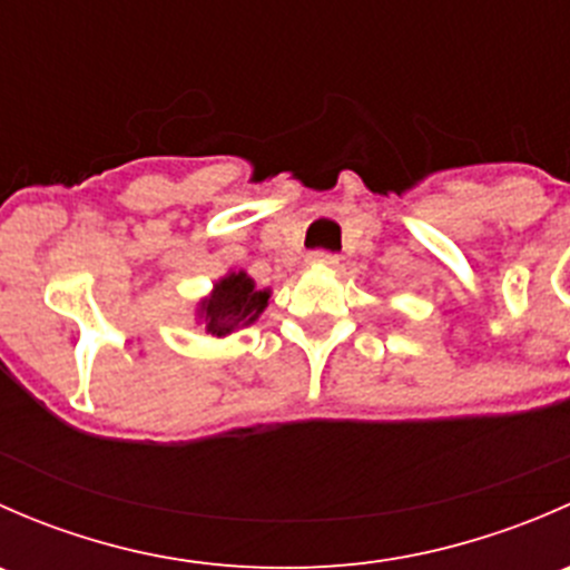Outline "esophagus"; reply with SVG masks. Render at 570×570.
I'll return each instance as SVG.
<instances>
[{"mask_svg": "<svg viewBox=\"0 0 570 570\" xmlns=\"http://www.w3.org/2000/svg\"><path fill=\"white\" fill-rule=\"evenodd\" d=\"M306 262L312 264V267H336L338 256L336 253H327V250H314V253H308Z\"/></svg>", "mask_w": 570, "mask_h": 570, "instance_id": "34e87169", "label": "esophagus"}]
</instances>
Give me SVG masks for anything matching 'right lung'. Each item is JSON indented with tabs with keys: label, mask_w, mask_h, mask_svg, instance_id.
I'll list each match as a JSON object with an SVG mask.
<instances>
[{
	"label": "right lung",
	"mask_w": 570,
	"mask_h": 570,
	"mask_svg": "<svg viewBox=\"0 0 570 570\" xmlns=\"http://www.w3.org/2000/svg\"><path fill=\"white\" fill-rule=\"evenodd\" d=\"M269 289H258L245 269H228L215 281L212 292L195 306V322L215 338H226L262 317L267 308Z\"/></svg>",
	"instance_id": "obj_1"
}]
</instances>
